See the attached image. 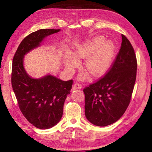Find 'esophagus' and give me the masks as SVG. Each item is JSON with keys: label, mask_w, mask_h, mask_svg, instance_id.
<instances>
[{"label": "esophagus", "mask_w": 152, "mask_h": 152, "mask_svg": "<svg viewBox=\"0 0 152 152\" xmlns=\"http://www.w3.org/2000/svg\"><path fill=\"white\" fill-rule=\"evenodd\" d=\"M82 85L79 82H75V83L73 85V89H82Z\"/></svg>", "instance_id": "esophagus-1"}]
</instances>
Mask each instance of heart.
<instances>
[{
	"instance_id": "obj_1",
	"label": "heart",
	"mask_w": 152,
	"mask_h": 152,
	"mask_svg": "<svg viewBox=\"0 0 152 152\" xmlns=\"http://www.w3.org/2000/svg\"><path fill=\"white\" fill-rule=\"evenodd\" d=\"M102 36H98L75 49L72 54L65 58V65L72 68L78 65L79 58H87L84 65V70L93 77L102 75L111 64L115 54V45L110 41H104Z\"/></svg>"
}]
</instances>
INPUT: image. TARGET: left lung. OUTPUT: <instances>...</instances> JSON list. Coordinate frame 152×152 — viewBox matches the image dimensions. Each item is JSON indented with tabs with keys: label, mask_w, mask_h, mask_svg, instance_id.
<instances>
[{
	"label": "left lung",
	"mask_w": 152,
	"mask_h": 152,
	"mask_svg": "<svg viewBox=\"0 0 152 152\" xmlns=\"http://www.w3.org/2000/svg\"><path fill=\"white\" fill-rule=\"evenodd\" d=\"M121 49L110 70L83 91L85 115L91 123L104 127L117 122L131 102L136 78L134 48L122 34Z\"/></svg>",
	"instance_id": "8db88e82"
}]
</instances>
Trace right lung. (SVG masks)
Returning a JSON list of instances; mask_svg holds the SVG:
<instances>
[{
  "instance_id": "obj_1",
  "label": "right lung",
  "mask_w": 152,
  "mask_h": 152,
  "mask_svg": "<svg viewBox=\"0 0 152 152\" xmlns=\"http://www.w3.org/2000/svg\"><path fill=\"white\" fill-rule=\"evenodd\" d=\"M59 30L40 29L29 34L21 41L12 59L11 84L18 106L26 120L40 129L52 127L60 121L73 81H63L52 75L32 79L23 68V56L39 46L45 37Z\"/></svg>"
}]
</instances>
